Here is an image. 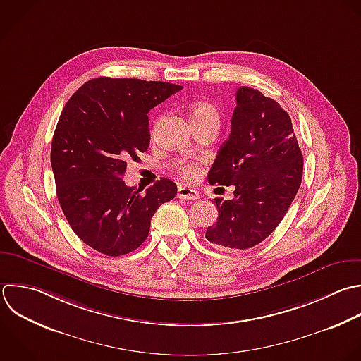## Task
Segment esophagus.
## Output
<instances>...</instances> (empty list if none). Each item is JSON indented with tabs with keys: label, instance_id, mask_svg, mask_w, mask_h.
<instances>
[{
	"label": "esophagus",
	"instance_id": "34e87169",
	"mask_svg": "<svg viewBox=\"0 0 361 361\" xmlns=\"http://www.w3.org/2000/svg\"><path fill=\"white\" fill-rule=\"evenodd\" d=\"M178 197L179 199H189V200H197L200 197L199 192L190 188H185V186H179L178 189Z\"/></svg>",
	"mask_w": 361,
	"mask_h": 361
}]
</instances>
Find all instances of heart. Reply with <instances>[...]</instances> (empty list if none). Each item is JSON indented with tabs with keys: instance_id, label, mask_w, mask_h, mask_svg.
<instances>
[{
	"instance_id": "b5f03b06",
	"label": "heart",
	"mask_w": 361,
	"mask_h": 361,
	"mask_svg": "<svg viewBox=\"0 0 361 361\" xmlns=\"http://www.w3.org/2000/svg\"><path fill=\"white\" fill-rule=\"evenodd\" d=\"M190 116L193 120H214L219 123L217 109L206 102H197L190 107ZM180 172L186 179H193L199 173V166L192 162H185L180 165Z\"/></svg>"
}]
</instances>
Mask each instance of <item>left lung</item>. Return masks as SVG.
<instances>
[{
  "label": "left lung",
  "instance_id": "8db88e82",
  "mask_svg": "<svg viewBox=\"0 0 361 361\" xmlns=\"http://www.w3.org/2000/svg\"><path fill=\"white\" fill-rule=\"evenodd\" d=\"M231 133L209 171V183L234 185V199H214L217 221L206 238L224 250L264 241L286 214L302 182L303 157L289 114L261 92L241 86Z\"/></svg>",
  "mask_w": 361,
  "mask_h": 361
}]
</instances>
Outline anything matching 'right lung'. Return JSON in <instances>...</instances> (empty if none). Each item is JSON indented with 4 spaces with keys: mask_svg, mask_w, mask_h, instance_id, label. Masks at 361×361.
I'll return each instance as SVG.
<instances>
[{
    "mask_svg": "<svg viewBox=\"0 0 361 361\" xmlns=\"http://www.w3.org/2000/svg\"><path fill=\"white\" fill-rule=\"evenodd\" d=\"M182 89L96 78L66 103L51 148L56 195L72 230L96 251L118 257L137 250L157 209L176 196L171 179L161 178L141 195L123 176L127 162H138L149 147V110Z\"/></svg>",
    "mask_w": 361,
    "mask_h": 361,
    "instance_id": "add662e5",
    "label": "right lung"
}]
</instances>
